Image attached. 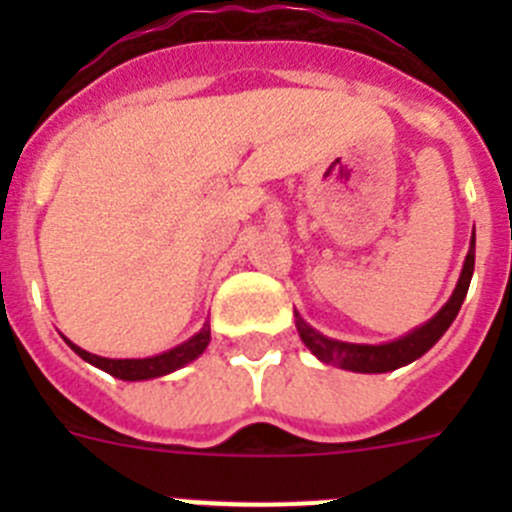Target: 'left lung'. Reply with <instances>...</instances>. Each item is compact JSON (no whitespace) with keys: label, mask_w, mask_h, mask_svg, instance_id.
<instances>
[{"label":"left lung","mask_w":512,"mask_h":512,"mask_svg":"<svg viewBox=\"0 0 512 512\" xmlns=\"http://www.w3.org/2000/svg\"><path fill=\"white\" fill-rule=\"evenodd\" d=\"M472 274H474V233H472V243H469L467 259H464V266H461L459 282H456V289L451 292L449 302H446V305H443L441 310L428 320V323L410 330L408 336L395 338V341L390 343H377V346H372V343L336 341V338L323 336L320 330H315L310 323H305V318L295 310L297 333H300L302 343H305V346L310 348L312 354L318 356L320 361H325V364L341 366V369H346V372H359V374L395 372V369H400V366L420 359L425 351H431V348L438 343V338L449 330V325L454 323V318L459 315L461 302H464V297H467Z\"/></svg>","instance_id":"1"}]
</instances>
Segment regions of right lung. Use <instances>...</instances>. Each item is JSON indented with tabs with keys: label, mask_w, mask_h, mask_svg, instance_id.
I'll return each instance as SVG.
<instances>
[{
	"label": "right lung",
	"mask_w": 512,
	"mask_h": 512,
	"mask_svg": "<svg viewBox=\"0 0 512 512\" xmlns=\"http://www.w3.org/2000/svg\"><path fill=\"white\" fill-rule=\"evenodd\" d=\"M66 343L71 346V351H76L81 359L89 361V364L97 366V369H102V372L112 374V377L117 379H125V382H143V379H156L164 377V374L176 372V369L192 364L197 356H202V351H205L207 343H210V323L205 320V325H202L189 341L169 348L164 354L146 356V359H104V356L89 354V351L79 348L76 343H71L69 338H66Z\"/></svg>",
	"instance_id": "obj_1"
}]
</instances>
